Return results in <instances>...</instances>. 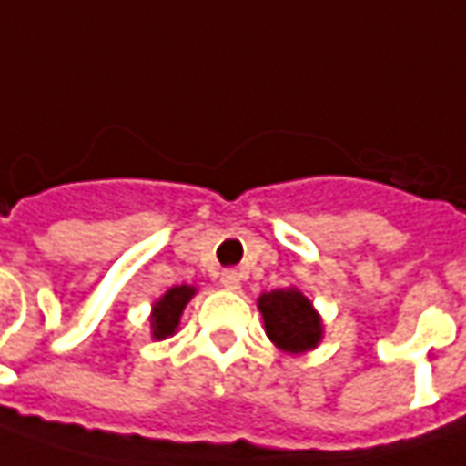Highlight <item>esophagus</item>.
Listing matches in <instances>:
<instances>
[{
    "instance_id": "obj_1",
    "label": "esophagus",
    "mask_w": 466,
    "mask_h": 466,
    "mask_svg": "<svg viewBox=\"0 0 466 466\" xmlns=\"http://www.w3.org/2000/svg\"><path fill=\"white\" fill-rule=\"evenodd\" d=\"M220 284L226 289H230V291H236V289H240V274L236 268H226V271L220 274Z\"/></svg>"
}]
</instances>
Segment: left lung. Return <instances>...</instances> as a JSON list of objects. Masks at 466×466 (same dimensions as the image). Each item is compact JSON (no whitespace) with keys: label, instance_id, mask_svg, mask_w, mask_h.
I'll use <instances>...</instances> for the list:
<instances>
[{"label":"left lung","instance_id":"obj_1","mask_svg":"<svg viewBox=\"0 0 466 466\" xmlns=\"http://www.w3.org/2000/svg\"><path fill=\"white\" fill-rule=\"evenodd\" d=\"M258 309L264 314L266 335L284 352H307L322 337L319 314L297 289H276L261 294Z\"/></svg>","mask_w":466,"mask_h":466}]
</instances>
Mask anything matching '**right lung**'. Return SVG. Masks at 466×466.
Instances as JSON below:
<instances>
[{"mask_svg": "<svg viewBox=\"0 0 466 466\" xmlns=\"http://www.w3.org/2000/svg\"><path fill=\"white\" fill-rule=\"evenodd\" d=\"M195 294V289L182 284V287H172L167 291L162 299L154 304L152 314V335L157 339H165V337L175 335V329L179 325V314L185 309V304L190 301Z\"/></svg>", "mask_w": 466, "mask_h": 466, "instance_id": "add662e5", "label": "right lung"}]
</instances>
